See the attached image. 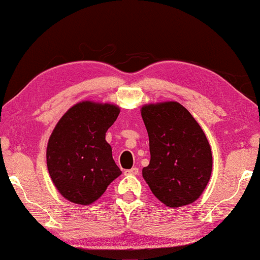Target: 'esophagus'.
<instances>
[{
    "label": "esophagus",
    "instance_id": "esophagus-1",
    "mask_svg": "<svg viewBox=\"0 0 260 260\" xmlns=\"http://www.w3.org/2000/svg\"><path fill=\"white\" fill-rule=\"evenodd\" d=\"M138 173H140V170H138V168H136V167H134V168L125 170L126 175H137Z\"/></svg>",
    "mask_w": 260,
    "mask_h": 260
}]
</instances>
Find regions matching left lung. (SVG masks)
Instances as JSON below:
<instances>
[{
    "label": "left lung",
    "instance_id": "left-lung-1",
    "mask_svg": "<svg viewBox=\"0 0 260 260\" xmlns=\"http://www.w3.org/2000/svg\"><path fill=\"white\" fill-rule=\"evenodd\" d=\"M149 136L150 162L142 170L152 194L172 208L198 200L212 174L207 137L188 110L177 102L142 106Z\"/></svg>",
    "mask_w": 260,
    "mask_h": 260
}]
</instances>
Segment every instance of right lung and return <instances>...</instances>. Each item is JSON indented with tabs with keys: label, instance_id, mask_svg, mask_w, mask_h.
<instances>
[{
	"label": "right lung",
	"instance_id": "right-lung-1",
	"mask_svg": "<svg viewBox=\"0 0 260 260\" xmlns=\"http://www.w3.org/2000/svg\"><path fill=\"white\" fill-rule=\"evenodd\" d=\"M118 115L117 105L80 102L53 130L46 152L48 173L59 193L73 204H93L122 174L105 140Z\"/></svg>",
	"mask_w": 260,
	"mask_h": 260
}]
</instances>
